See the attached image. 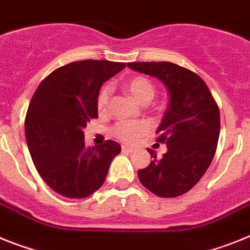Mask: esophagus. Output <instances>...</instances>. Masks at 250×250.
<instances>
[{
  "instance_id": "1",
  "label": "esophagus",
  "mask_w": 250,
  "mask_h": 250,
  "mask_svg": "<svg viewBox=\"0 0 250 250\" xmlns=\"http://www.w3.org/2000/svg\"><path fill=\"white\" fill-rule=\"evenodd\" d=\"M134 151L133 147L131 146H122V152H125V153H132V152Z\"/></svg>"
}]
</instances>
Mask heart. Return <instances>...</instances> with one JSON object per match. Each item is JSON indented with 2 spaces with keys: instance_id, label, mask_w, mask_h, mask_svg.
I'll return each instance as SVG.
<instances>
[{
  "instance_id": "b5f03b06",
  "label": "heart",
  "mask_w": 250,
  "mask_h": 250,
  "mask_svg": "<svg viewBox=\"0 0 250 250\" xmlns=\"http://www.w3.org/2000/svg\"><path fill=\"white\" fill-rule=\"evenodd\" d=\"M125 88L129 92V94L133 97L136 101L142 104H147L153 99L156 93V89L153 83L146 77L138 75L129 79L125 84ZM110 88L109 85H104L99 90L98 97H97V109L99 113H104L107 110L108 102H109ZM149 131V125L147 122H136V121H122L118 122L114 128L113 133L117 138H119L123 142H134L138 138L146 136Z\"/></svg>"
}]
</instances>
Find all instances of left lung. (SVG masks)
I'll use <instances>...</instances> for the list:
<instances>
[{
    "label": "left lung",
    "instance_id": "left-lung-1",
    "mask_svg": "<svg viewBox=\"0 0 250 250\" xmlns=\"http://www.w3.org/2000/svg\"><path fill=\"white\" fill-rule=\"evenodd\" d=\"M132 70L160 79L168 104L156 133L167 152L138 171L141 184L160 197L186 194L209 168L220 133V112L209 88L197 74L168 62H128Z\"/></svg>",
    "mask_w": 250,
    "mask_h": 250
}]
</instances>
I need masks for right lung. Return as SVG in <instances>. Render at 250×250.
Listing matches in <instances>:
<instances>
[{
  "label": "right lung",
  "instance_id": "obj_1",
  "mask_svg": "<svg viewBox=\"0 0 250 250\" xmlns=\"http://www.w3.org/2000/svg\"><path fill=\"white\" fill-rule=\"evenodd\" d=\"M125 62L82 60L47 75L38 86L25 118V136L40 176L55 192L84 199L102 188L121 146L114 141L86 147L83 129L98 118L97 97L104 82Z\"/></svg>",
  "mask_w": 250,
  "mask_h": 250
}]
</instances>
